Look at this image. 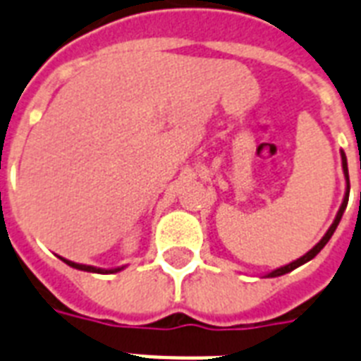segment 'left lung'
Masks as SVG:
<instances>
[{
  "mask_svg": "<svg viewBox=\"0 0 361 361\" xmlns=\"http://www.w3.org/2000/svg\"><path fill=\"white\" fill-rule=\"evenodd\" d=\"M341 161H343V174H345V180H347V192H345V198H343V204L341 208H339V212H337L336 219H334V223H331V226L328 228V232H326L324 236H322V240L317 243V245L311 249V251H307L303 257H300L298 260H294V262L286 264V266H281V268L274 269V271H269V274H266V277H279V275H285L288 274V271H292V269H296L298 266H302V264L309 262L311 258H314L317 255H319L320 251H322V247L330 241V238L334 236V232H336L337 225H339V221H341L343 214H345V209H347V204H348V192H350V183H348V166H347V157H345V152H341Z\"/></svg>",
  "mask_w": 361,
  "mask_h": 361,
  "instance_id": "obj_1",
  "label": "left lung"
}]
</instances>
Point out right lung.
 <instances>
[{
  "label": "right lung",
  "mask_w": 361,
  "mask_h": 361,
  "mask_svg": "<svg viewBox=\"0 0 361 361\" xmlns=\"http://www.w3.org/2000/svg\"><path fill=\"white\" fill-rule=\"evenodd\" d=\"M59 258H61L65 264H69L71 268L82 269V271H92V274H116V271H121V269H123V266H121V268L103 269V268H95V266H86V264H76V262H73V260H67V258H63V257H59Z\"/></svg>",
  "instance_id": "add662e5"
}]
</instances>
